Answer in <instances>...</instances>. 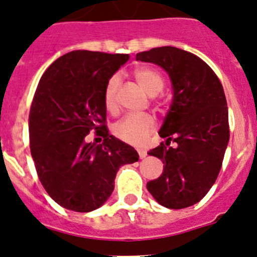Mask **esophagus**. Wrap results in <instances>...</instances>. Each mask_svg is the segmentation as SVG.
I'll use <instances>...</instances> for the list:
<instances>
[{
	"mask_svg": "<svg viewBox=\"0 0 257 257\" xmlns=\"http://www.w3.org/2000/svg\"><path fill=\"white\" fill-rule=\"evenodd\" d=\"M138 154L141 159H144V158L147 157V152H144V150H138Z\"/></svg>",
	"mask_w": 257,
	"mask_h": 257,
	"instance_id": "34e87169",
	"label": "esophagus"
}]
</instances>
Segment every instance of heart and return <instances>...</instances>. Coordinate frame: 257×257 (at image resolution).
<instances>
[{"mask_svg": "<svg viewBox=\"0 0 257 257\" xmlns=\"http://www.w3.org/2000/svg\"><path fill=\"white\" fill-rule=\"evenodd\" d=\"M134 78L150 97L159 94L164 89L165 83L163 76L159 72L149 68V67H141V68L136 69ZM118 89L119 78L114 76L108 80L104 89V107L109 113H115L118 109ZM153 129H154L153 116L148 115V114L128 115L115 124L114 134L125 143L141 145L147 141Z\"/></svg>", "mask_w": 257, "mask_h": 257, "instance_id": "b5f03b06", "label": "heart"}]
</instances>
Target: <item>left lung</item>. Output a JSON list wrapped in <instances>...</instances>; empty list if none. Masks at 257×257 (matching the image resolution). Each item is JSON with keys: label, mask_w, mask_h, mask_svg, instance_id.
<instances>
[{"label": "left lung", "mask_w": 257, "mask_h": 257, "mask_svg": "<svg viewBox=\"0 0 257 257\" xmlns=\"http://www.w3.org/2000/svg\"><path fill=\"white\" fill-rule=\"evenodd\" d=\"M137 61L160 66L173 84L172 105L159 131L167 142L148 153L162 160L164 170L147 189L165 208H188L208 194L221 169L230 138L224 89L208 64L184 49L153 48L137 53Z\"/></svg>", "instance_id": "left-lung-1"}]
</instances>
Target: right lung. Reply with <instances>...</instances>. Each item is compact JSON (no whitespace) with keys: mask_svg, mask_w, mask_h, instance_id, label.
Masks as SVG:
<instances>
[{"mask_svg":"<svg viewBox=\"0 0 257 257\" xmlns=\"http://www.w3.org/2000/svg\"><path fill=\"white\" fill-rule=\"evenodd\" d=\"M128 54L72 51L48 67L28 118L31 155L48 195L62 208L89 212L114 190L119 168L138 162L131 145L110 136L104 89ZM95 130L102 144L85 138Z\"/></svg>","mask_w":257,"mask_h":257,"instance_id":"right-lung-1","label":"right lung"}]
</instances>
